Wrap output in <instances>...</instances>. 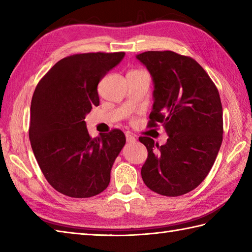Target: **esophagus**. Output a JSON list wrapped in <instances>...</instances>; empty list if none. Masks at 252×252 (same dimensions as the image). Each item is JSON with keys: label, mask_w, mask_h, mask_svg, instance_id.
Here are the masks:
<instances>
[{"label": "esophagus", "mask_w": 252, "mask_h": 252, "mask_svg": "<svg viewBox=\"0 0 252 252\" xmlns=\"http://www.w3.org/2000/svg\"><path fill=\"white\" fill-rule=\"evenodd\" d=\"M126 142L127 143H135L136 142L135 137L133 136V135H131V134H129V133H127V134H126Z\"/></svg>", "instance_id": "1"}]
</instances>
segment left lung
Instances as JSON below:
<instances>
[{
  "label": "left lung",
  "mask_w": 252,
  "mask_h": 252,
  "mask_svg": "<svg viewBox=\"0 0 252 252\" xmlns=\"http://www.w3.org/2000/svg\"><path fill=\"white\" fill-rule=\"evenodd\" d=\"M154 81L148 126L161 123L168 140L159 146L141 136L148 156L141 174L157 194L176 197L195 189L210 172L223 140V109L216 84L191 57L172 51L136 55Z\"/></svg>",
  "instance_id": "1"
}]
</instances>
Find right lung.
I'll list each match as a JSON object with an SVG mask.
<instances>
[{"label":"right lung","mask_w":252,"mask_h":252,"mask_svg":"<svg viewBox=\"0 0 252 252\" xmlns=\"http://www.w3.org/2000/svg\"><path fill=\"white\" fill-rule=\"evenodd\" d=\"M125 52L84 53L63 58L40 80L30 108L29 138L50 185L72 198L105 190L126 144L121 130L90 136L84 119L99 105L97 85Z\"/></svg>","instance_id":"right-lung-1"}]
</instances>
